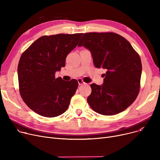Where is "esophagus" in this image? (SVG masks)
<instances>
[{
    "label": "esophagus",
    "instance_id": "34e87169",
    "mask_svg": "<svg viewBox=\"0 0 160 160\" xmlns=\"http://www.w3.org/2000/svg\"><path fill=\"white\" fill-rule=\"evenodd\" d=\"M78 84L79 85H82V84H84V83H86L84 82L82 80V79H81V78H78Z\"/></svg>",
    "mask_w": 160,
    "mask_h": 160
}]
</instances>
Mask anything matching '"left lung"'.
<instances>
[{
    "mask_svg": "<svg viewBox=\"0 0 160 160\" xmlns=\"http://www.w3.org/2000/svg\"><path fill=\"white\" fill-rule=\"evenodd\" d=\"M78 46L89 50L97 68L106 70L102 86L90 85L91 108L104 115L125 110L139 94L142 71L140 57L130 42L113 32H89Z\"/></svg>",
    "mask_w": 160,
    "mask_h": 160,
    "instance_id": "1",
    "label": "left lung"
}]
</instances>
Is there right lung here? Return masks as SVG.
<instances>
[{
  "instance_id": "add662e5",
  "label": "right lung",
  "mask_w": 160,
  "mask_h": 160,
  "mask_svg": "<svg viewBox=\"0 0 160 160\" xmlns=\"http://www.w3.org/2000/svg\"><path fill=\"white\" fill-rule=\"evenodd\" d=\"M83 33L44 36L22 54L18 64L20 95L30 109L46 117L63 113L78 86V81L56 78L65 59L77 46Z\"/></svg>"
}]
</instances>
